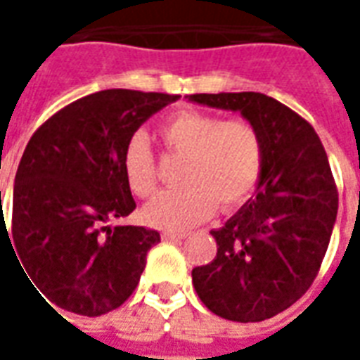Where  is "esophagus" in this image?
<instances>
[{"label":"esophagus","mask_w":360,"mask_h":360,"mask_svg":"<svg viewBox=\"0 0 360 360\" xmlns=\"http://www.w3.org/2000/svg\"><path fill=\"white\" fill-rule=\"evenodd\" d=\"M187 233H183V231H164L162 233V239L164 241H179V239H185Z\"/></svg>","instance_id":"1"}]
</instances>
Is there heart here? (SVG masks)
<instances>
[{"label": "heart", "instance_id": "heart-1", "mask_svg": "<svg viewBox=\"0 0 360 360\" xmlns=\"http://www.w3.org/2000/svg\"><path fill=\"white\" fill-rule=\"evenodd\" d=\"M167 152L183 156L177 172L181 185L158 195L144 206L142 218L152 227L181 231L200 224L214 208L241 206L257 187L264 144L255 123L224 119L198 110H181L158 127ZM127 183L139 198L156 193V156L144 136H134L123 156Z\"/></svg>", "mask_w": 360, "mask_h": 360}]
</instances>
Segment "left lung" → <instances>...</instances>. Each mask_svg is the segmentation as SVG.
I'll use <instances>...</instances> for the list:
<instances>
[{
	"label": "left lung",
	"instance_id": "obj_1",
	"mask_svg": "<svg viewBox=\"0 0 360 360\" xmlns=\"http://www.w3.org/2000/svg\"><path fill=\"white\" fill-rule=\"evenodd\" d=\"M191 102L241 111L255 123L264 160L255 198L214 229L218 255L193 270L208 309L233 322H262L309 291L330 245L338 187L307 119L260 92L191 94Z\"/></svg>",
	"mask_w": 360,
	"mask_h": 360
}]
</instances>
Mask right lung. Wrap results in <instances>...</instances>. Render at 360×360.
Masks as SVG:
<instances>
[{"instance_id": "obj_1", "label": "right lung", "mask_w": 360, "mask_h": 360, "mask_svg": "<svg viewBox=\"0 0 360 360\" xmlns=\"http://www.w3.org/2000/svg\"><path fill=\"white\" fill-rule=\"evenodd\" d=\"M179 98L102 90L65 105L30 136L15 175L11 226L7 231L1 210L0 235L13 241L20 268L50 307L100 316L133 295L160 233L105 224L136 208L123 172L133 134Z\"/></svg>"}]
</instances>
